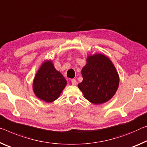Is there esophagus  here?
Masks as SVG:
<instances>
[{
  "label": "esophagus",
  "instance_id": "obj_1",
  "mask_svg": "<svg viewBox=\"0 0 147 147\" xmlns=\"http://www.w3.org/2000/svg\"><path fill=\"white\" fill-rule=\"evenodd\" d=\"M71 83L73 85H76V83H77V82H76V80H75V79H72L71 80Z\"/></svg>",
  "mask_w": 147,
  "mask_h": 147
}]
</instances>
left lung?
I'll list each match as a JSON object with an SVG mask.
<instances>
[{"instance_id": "1", "label": "left lung", "mask_w": 147, "mask_h": 147, "mask_svg": "<svg viewBox=\"0 0 147 147\" xmlns=\"http://www.w3.org/2000/svg\"><path fill=\"white\" fill-rule=\"evenodd\" d=\"M82 74L83 81L78 86L91 103H105L114 96L118 89L119 76L113 63L103 55L88 57Z\"/></svg>"}]
</instances>
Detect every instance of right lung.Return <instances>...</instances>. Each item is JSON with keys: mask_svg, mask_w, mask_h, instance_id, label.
<instances>
[{"mask_svg": "<svg viewBox=\"0 0 147 147\" xmlns=\"http://www.w3.org/2000/svg\"><path fill=\"white\" fill-rule=\"evenodd\" d=\"M67 84L63 76L55 70L50 61H46L37 72L33 90L39 99L50 103L57 99Z\"/></svg>", "mask_w": 147, "mask_h": 147, "instance_id": "add662e5", "label": "right lung"}]
</instances>
